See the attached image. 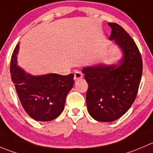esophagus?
Wrapping results in <instances>:
<instances>
[{"label": "esophagus", "instance_id": "34e87169", "mask_svg": "<svg viewBox=\"0 0 153 153\" xmlns=\"http://www.w3.org/2000/svg\"><path fill=\"white\" fill-rule=\"evenodd\" d=\"M83 78V74L81 73V72H78V71H76L74 75V80L75 81H78V80L81 79V78Z\"/></svg>", "mask_w": 153, "mask_h": 153}]
</instances>
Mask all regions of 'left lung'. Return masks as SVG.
Listing matches in <instances>:
<instances>
[{
	"instance_id": "left-lung-1",
	"label": "left lung",
	"mask_w": 153,
	"mask_h": 153,
	"mask_svg": "<svg viewBox=\"0 0 153 153\" xmlns=\"http://www.w3.org/2000/svg\"><path fill=\"white\" fill-rule=\"evenodd\" d=\"M110 39L121 48L120 65H98L83 68L88 84L86 94L87 111L99 122H113L123 115L134 102L138 91L143 63L132 38L118 24L108 23Z\"/></svg>"
}]
</instances>
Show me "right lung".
Wrapping results in <instances>:
<instances>
[{
	"mask_svg": "<svg viewBox=\"0 0 153 153\" xmlns=\"http://www.w3.org/2000/svg\"><path fill=\"white\" fill-rule=\"evenodd\" d=\"M19 45H16L10 62V74L22 107L37 121L54 120L64 109L66 97L74 84V75L55 73L33 76L17 65Z\"/></svg>",
	"mask_w": 153,
	"mask_h": 153,
	"instance_id": "add662e5",
	"label": "right lung"
}]
</instances>
